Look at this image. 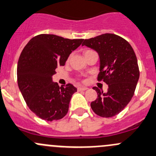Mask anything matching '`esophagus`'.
Returning a JSON list of instances; mask_svg holds the SVG:
<instances>
[{
  "label": "esophagus",
  "mask_w": 156,
  "mask_h": 156,
  "mask_svg": "<svg viewBox=\"0 0 156 156\" xmlns=\"http://www.w3.org/2000/svg\"><path fill=\"white\" fill-rule=\"evenodd\" d=\"M88 88L86 87H78V90L79 91H84V90H87Z\"/></svg>",
  "instance_id": "obj_1"
}]
</instances>
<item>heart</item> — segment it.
<instances>
[{"label":"heart","instance_id":"b5f03b06","mask_svg":"<svg viewBox=\"0 0 156 156\" xmlns=\"http://www.w3.org/2000/svg\"><path fill=\"white\" fill-rule=\"evenodd\" d=\"M88 51H90V50H87V51H84V53H83V54L87 53V52H88Z\"/></svg>","mask_w":156,"mask_h":156}]
</instances>
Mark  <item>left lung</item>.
Segmentation results:
<instances>
[{"instance_id": "left-lung-1", "label": "left lung", "mask_w": 156, "mask_h": 156, "mask_svg": "<svg viewBox=\"0 0 156 156\" xmlns=\"http://www.w3.org/2000/svg\"><path fill=\"white\" fill-rule=\"evenodd\" d=\"M82 45L96 51L99 57L98 81L108 85L106 93L94 87L98 96L90 106L95 114L102 117L116 116L133 97L139 79L137 60L130 44L122 37L105 34L84 39Z\"/></svg>"}]
</instances>
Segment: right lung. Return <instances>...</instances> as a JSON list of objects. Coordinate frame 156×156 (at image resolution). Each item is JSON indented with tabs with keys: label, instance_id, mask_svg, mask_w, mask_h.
Segmentation results:
<instances>
[{
	"label": "right lung",
	"instance_id": "right-lung-1",
	"mask_svg": "<svg viewBox=\"0 0 156 156\" xmlns=\"http://www.w3.org/2000/svg\"><path fill=\"white\" fill-rule=\"evenodd\" d=\"M83 40L40 34L31 39L22 50L17 66L18 85L27 106L41 119L57 120L68 112L77 88L71 83L59 87L52 76Z\"/></svg>",
	"mask_w": 156,
	"mask_h": 156
}]
</instances>
